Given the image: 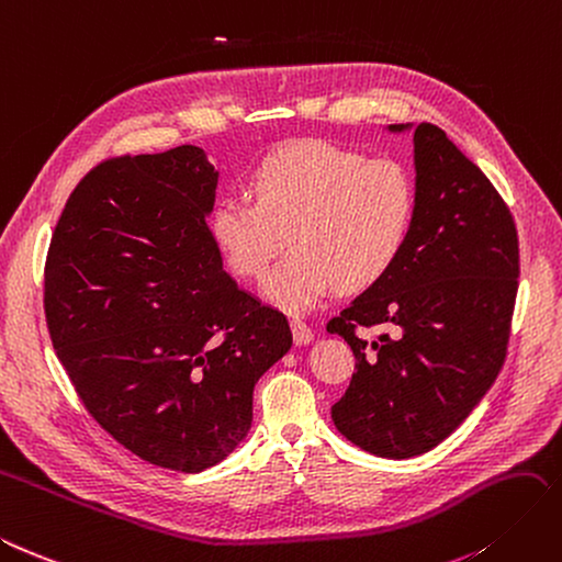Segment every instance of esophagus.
Wrapping results in <instances>:
<instances>
[{
  "label": "esophagus",
  "instance_id": "esophagus-1",
  "mask_svg": "<svg viewBox=\"0 0 562 562\" xmlns=\"http://www.w3.org/2000/svg\"><path fill=\"white\" fill-rule=\"evenodd\" d=\"M291 330H293L295 345H310V342L314 340L312 328H310L305 322H300V318H293V322H291Z\"/></svg>",
  "mask_w": 562,
  "mask_h": 562
}]
</instances>
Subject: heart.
<instances>
[{
  "label": "heart",
  "instance_id": "obj_1",
  "mask_svg": "<svg viewBox=\"0 0 562 562\" xmlns=\"http://www.w3.org/2000/svg\"><path fill=\"white\" fill-rule=\"evenodd\" d=\"M255 199L224 195L210 226L226 262L260 279L267 300L288 312L314 307L333 285L367 291L400 260L416 217V184L402 162L369 160L328 142L283 144L252 172Z\"/></svg>",
  "mask_w": 562,
  "mask_h": 562
}]
</instances>
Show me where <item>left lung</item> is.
Instances as JSON below:
<instances>
[{"mask_svg": "<svg viewBox=\"0 0 562 562\" xmlns=\"http://www.w3.org/2000/svg\"><path fill=\"white\" fill-rule=\"evenodd\" d=\"M414 132L416 217L400 260L330 318L357 371L330 418L381 459H412L447 439L504 367L518 293V234L502 195L449 136ZM385 325L373 344L357 327Z\"/></svg>", "mask_w": 562, "mask_h": 562, "instance_id": "obj_1", "label": "left lung"}]
</instances>
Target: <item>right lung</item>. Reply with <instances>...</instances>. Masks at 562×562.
Returning <instances> with one entry per match:
<instances>
[{
  "label": "right lung",
  "mask_w": 562,
  "mask_h": 562,
  "mask_svg": "<svg viewBox=\"0 0 562 562\" xmlns=\"http://www.w3.org/2000/svg\"><path fill=\"white\" fill-rule=\"evenodd\" d=\"M217 184L191 144L103 162L70 193L44 271L54 350L89 414L179 473L244 442L255 383L293 345L285 316L224 271Z\"/></svg>",
  "instance_id": "obj_1"
}]
</instances>
